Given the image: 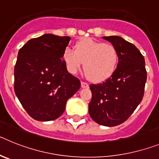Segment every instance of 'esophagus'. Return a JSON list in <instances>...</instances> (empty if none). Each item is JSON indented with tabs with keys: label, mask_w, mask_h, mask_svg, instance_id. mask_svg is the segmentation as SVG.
I'll list each match as a JSON object with an SVG mask.
<instances>
[{
	"label": "esophagus",
	"mask_w": 159,
	"mask_h": 159,
	"mask_svg": "<svg viewBox=\"0 0 159 159\" xmlns=\"http://www.w3.org/2000/svg\"><path fill=\"white\" fill-rule=\"evenodd\" d=\"M88 84H87V83L85 82H81V88H88Z\"/></svg>",
	"instance_id": "1"
}]
</instances>
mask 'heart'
<instances>
[{
	"instance_id": "heart-1",
	"label": "heart",
	"mask_w": 159,
	"mask_h": 159,
	"mask_svg": "<svg viewBox=\"0 0 159 159\" xmlns=\"http://www.w3.org/2000/svg\"><path fill=\"white\" fill-rule=\"evenodd\" d=\"M62 58L69 73L75 74L84 64L86 76L93 82L101 83L116 71L119 54L113 44L84 38L75 43L74 50L64 49Z\"/></svg>"
}]
</instances>
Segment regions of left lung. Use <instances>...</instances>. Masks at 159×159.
<instances>
[{
    "instance_id": "1",
    "label": "left lung",
    "mask_w": 159,
    "mask_h": 159,
    "mask_svg": "<svg viewBox=\"0 0 159 159\" xmlns=\"http://www.w3.org/2000/svg\"><path fill=\"white\" fill-rule=\"evenodd\" d=\"M102 38L117 48L119 64L106 81L90 85L92 97L88 111L97 123L115 127L124 123L143 99L147 82L145 59L134 44L120 36Z\"/></svg>"
}]
</instances>
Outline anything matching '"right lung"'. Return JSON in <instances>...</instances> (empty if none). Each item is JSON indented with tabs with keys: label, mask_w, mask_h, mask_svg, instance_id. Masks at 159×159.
I'll return each mask as SVG.
<instances>
[{
	"label": "right lung",
	"mask_w": 159,
	"mask_h": 159,
	"mask_svg": "<svg viewBox=\"0 0 159 159\" xmlns=\"http://www.w3.org/2000/svg\"><path fill=\"white\" fill-rule=\"evenodd\" d=\"M71 38L44 34L19 50L14 68V91L25 110L38 121L58 119L66 102L80 88L68 73L63 52Z\"/></svg>",
	"instance_id": "add662e5"
}]
</instances>
